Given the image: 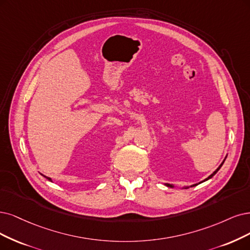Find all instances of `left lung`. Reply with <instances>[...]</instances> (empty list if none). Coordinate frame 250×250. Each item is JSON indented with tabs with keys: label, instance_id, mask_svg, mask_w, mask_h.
<instances>
[{
	"label": "left lung",
	"instance_id": "obj_1",
	"mask_svg": "<svg viewBox=\"0 0 250 250\" xmlns=\"http://www.w3.org/2000/svg\"><path fill=\"white\" fill-rule=\"evenodd\" d=\"M226 159H227V156H226ZM226 159H225V160H224V162H223V163H221V164H220V165H219V167H218V168H217V169H216V170H215V171H214V172H213V173H212V174H211V175H210V176H209V177H208V178H206V179H205V180H204V181H207V180H208V179H210V178H212V177H213V176H214V175H215V174H216V173H217V171H218V170H219V169H220V168H221V166H223V165H224V163H225V161H226ZM200 183H201V182H200ZM165 186H167V187H168V188H175V187H174V186H172V184H167V183H166V184H165ZM195 186H197V184H193V186H191V187H195Z\"/></svg>",
	"mask_w": 250,
	"mask_h": 250
}]
</instances>
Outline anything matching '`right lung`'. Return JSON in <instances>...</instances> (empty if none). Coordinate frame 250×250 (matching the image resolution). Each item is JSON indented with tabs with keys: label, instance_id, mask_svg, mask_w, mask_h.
<instances>
[{
	"label": "right lung",
	"instance_id": "obj_1",
	"mask_svg": "<svg viewBox=\"0 0 250 250\" xmlns=\"http://www.w3.org/2000/svg\"><path fill=\"white\" fill-rule=\"evenodd\" d=\"M43 176H44V177H45V178H46V179H47V180H49V181H51V178H49V177H46V176H45V175H43Z\"/></svg>",
	"mask_w": 250,
	"mask_h": 250
}]
</instances>
